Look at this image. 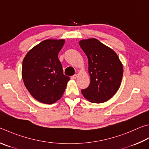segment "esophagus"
Here are the masks:
<instances>
[{"label":"esophagus","instance_id":"esophagus-1","mask_svg":"<svg viewBox=\"0 0 149 149\" xmlns=\"http://www.w3.org/2000/svg\"><path fill=\"white\" fill-rule=\"evenodd\" d=\"M76 77H77V75L75 74L74 75H72V76L71 77V79H76Z\"/></svg>","mask_w":149,"mask_h":149}]
</instances>
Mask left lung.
<instances>
[{
  "label": "left lung",
  "instance_id": "1",
  "mask_svg": "<svg viewBox=\"0 0 149 149\" xmlns=\"http://www.w3.org/2000/svg\"><path fill=\"white\" fill-rule=\"evenodd\" d=\"M80 47L87 56L90 85L82 89L83 96L92 103H102L115 95L119 88L123 67L114 51L95 38L83 40Z\"/></svg>",
  "mask_w": 149,
  "mask_h": 149
}]
</instances>
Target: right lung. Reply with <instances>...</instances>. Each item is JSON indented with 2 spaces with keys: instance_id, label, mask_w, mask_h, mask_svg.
Here are the masks:
<instances>
[{
  "instance_id": "add662e5",
  "label": "right lung",
  "mask_w": 149,
  "mask_h": 149,
  "mask_svg": "<svg viewBox=\"0 0 149 149\" xmlns=\"http://www.w3.org/2000/svg\"><path fill=\"white\" fill-rule=\"evenodd\" d=\"M64 40H46L30 50L23 61L24 84L34 98L51 104L60 99L70 78L63 74L58 55Z\"/></svg>"
}]
</instances>
